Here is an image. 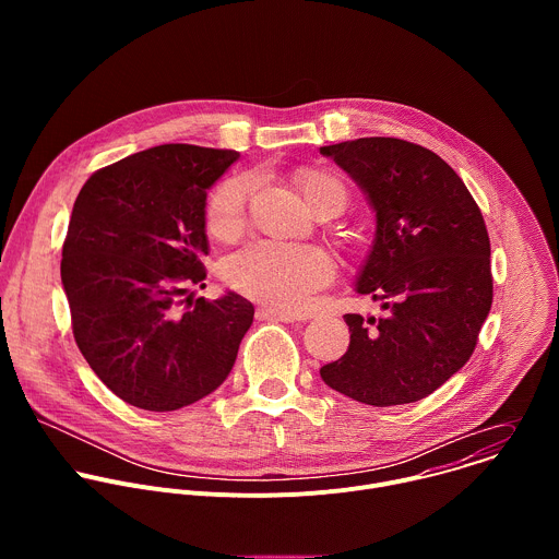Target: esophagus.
<instances>
[{"label":"esophagus","instance_id":"34e87169","mask_svg":"<svg viewBox=\"0 0 559 559\" xmlns=\"http://www.w3.org/2000/svg\"><path fill=\"white\" fill-rule=\"evenodd\" d=\"M257 316L261 318V321H281V323H296V321H300V318H296L294 313L276 309V307H270V305H261L257 309Z\"/></svg>","mask_w":559,"mask_h":559}]
</instances>
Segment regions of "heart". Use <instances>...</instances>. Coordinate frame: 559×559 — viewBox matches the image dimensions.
Wrapping results in <instances>:
<instances>
[{
  "label": "heart",
  "instance_id": "heart-1",
  "mask_svg": "<svg viewBox=\"0 0 559 559\" xmlns=\"http://www.w3.org/2000/svg\"><path fill=\"white\" fill-rule=\"evenodd\" d=\"M296 186L311 207L330 199H338L345 205V188L323 170L300 173ZM250 190V177H231L212 192L205 212L210 234L229 238L243 227ZM223 276L250 298L283 311H302L313 294L332 281L334 263L325 250L313 246L257 241L225 261Z\"/></svg>",
  "mask_w": 559,
  "mask_h": 559
}]
</instances>
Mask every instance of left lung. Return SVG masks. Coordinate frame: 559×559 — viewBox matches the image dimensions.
<instances>
[{
    "label": "left lung",
    "instance_id": "left-lung-1",
    "mask_svg": "<svg viewBox=\"0 0 559 559\" xmlns=\"http://www.w3.org/2000/svg\"><path fill=\"white\" fill-rule=\"evenodd\" d=\"M376 212L356 292L384 318L345 313L343 358L321 367L332 389L373 407L416 403L471 358L493 302L491 243L480 207L453 168L416 143L365 136L321 147Z\"/></svg>",
    "mask_w": 559,
    "mask_h": 559
}]
</instances>
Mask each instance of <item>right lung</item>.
<instances>
[{
	"mask_svg": "<svg viewBox=\"0 0 559 559\" xmlns=\"http://www.w3.org/2000/svg\"><path fill=\"white\" fill-rule=\"evenodd\" d=\"M238 152L166 143L97 170L79 192L61 250L72 334L123 403L177 412L223 384L254 305L205 287V199Z\"/></svg>",
	"mask_w": 559,
	"mask_h": 559,
	"instance_id": "1",
	"label": "right lung"
}]
</instances>
